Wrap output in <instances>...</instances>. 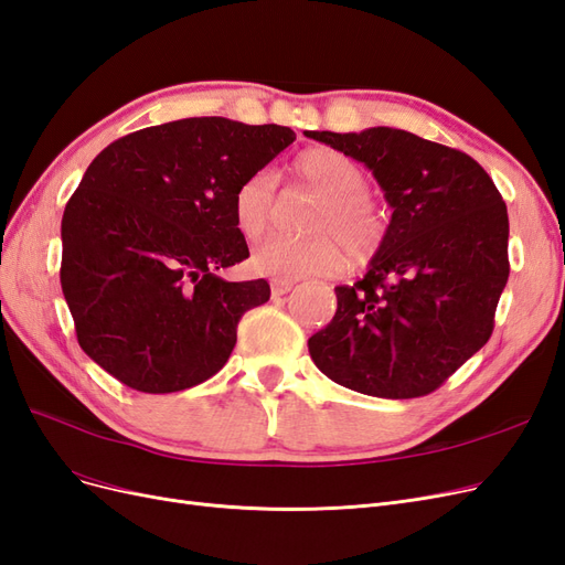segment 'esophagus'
<instances>
[{
  "label": "esophagus",
  "mask_w": 565,
  "mask_h": 565,
  "mask_svg": "<svg viewBox=\"0 0 565 565\" xmlns=\"http://www.w3.org/2000/svg\"><path fill=\"white\" fill-rule=\"evenodd\" d=\"M292 287H295V280H280V278H273V280H270V292H273V297H282V295H287Z\"/></svg>",
  "instance_id": "esophagus-1"
}]
</instances>
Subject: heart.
Wrapping results in <instances>:
<instances>
[{"label":"heart","mask_w":565,"mask_h":565,"mask_svg":"<svg viewBox=\"0 0 565 565\" xmlns=\"http://www.w3.org/2000/svg\"><path fill=\"white\" fill-rule=\"evenodd\" d=\"M295 179L320 195L309 218L316 235H270L252 249L249 266L268 278L295 280L330 276L344 264V245L355 259H367L384 241V216L365 191V169L332 148H311L292 164ZM276 174L259 169L233 193L235 228L247 241L259 237L276 212Z\"/></svg>","instance_id":"heart-1"}]
</instances>
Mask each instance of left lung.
Segmentation results:
<instances>
[{"label":"left lung","instance_id":"obj_1","mask_svg":"<svg viewBox=\"0 0 565 565\" xmlns=\"http://www.w3.org/2000/svg\"><path fill=\"white\" fill-rule=\"evenodd\" d=\"M303 134L363 162L393 210L365 276L334 287L337 313L309 339L313 363L367 396H426L492 334L509 278L507 204L467 152L409 131Z\"/></svg>","mask_w":565,"mask_h":565}]
</instances>
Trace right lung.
I'll list each match as a JSON object with an SVG mask.
<instances>
[{"label":"right lung","mask_w":565,"mask_h":565,"mask_svg":"<svg viewBox=\"0 0 565 565\" xmlns=\"http://www.w3.org/2000/svg\"><path fill=\"white\" fill-rule=\"evenodd\" d=\"M297 139L280 125L188 117L100 150L61 221V287L77 341L117 382L174 393L226 365L268 282H226L249 256L233 193Z\"/></svg>","instance_id":"add662e5"}]
</instances>
